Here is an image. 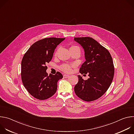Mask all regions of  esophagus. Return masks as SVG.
Returning <instances> with one entry per match:
<instances>
[{"mask_svg":"<svg viewBox=\"0 0 134 134\" xmlns=\"http://www.w3.org/2000/svg\"><path fill=\"white\" fill-rule=\"evenodd\" d=\"M64 77L65 79H68V77H69V76L68 75H64Z\"/></svg>","mask_w":134,"mask_h":134,"instance_id":"obj_1","label":"esophagus"}]
</instances>
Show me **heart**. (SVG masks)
Here are the masks:
<instances>
[{
	"instance_id": "b5f03b06",
	"label": "heart",
	"mask_w": 134,
	"mask_h": 134,
	"mask_svg": "<svg viewBox=\"0 0 134 134\" xmlns=\"http://www.w3.org/2000/svg\"><path fill=\"white\" fill-rule=\"evenodd\" d=\"M75 66L74 64H64L60 66V69L64 72L66 73H70L72 71V68Z\"/></svg>"
}]
</instances>
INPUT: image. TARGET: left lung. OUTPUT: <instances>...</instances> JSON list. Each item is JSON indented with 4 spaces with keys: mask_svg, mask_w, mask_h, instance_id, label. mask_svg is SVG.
Wrapping results in <instances>:
<instances>
[{
    "mask_svg": "<svg viewBox=\"0 0 134 134\" xmlns=\"http://www.w3.org/2000/svg\"><path fill=\"white\" fill-rule=\"evenodd\" d=\"M74 40L81 45L85 52L86 60L80 72L87 74L90 77L84 80L78 75L79 82L74 91L84 101H94L102 96L112 82L114 68L112 57L106 48L92 37H74Z\"/></svg>",
    "mask_w": 134,
    "mask_h": 134,
    "instance_id": "8db88e82",
    "label": "left lung"
}]
</instances>
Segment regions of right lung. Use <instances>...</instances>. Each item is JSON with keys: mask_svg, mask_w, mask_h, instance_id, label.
I'll return each mask as SVG.
<instances>
[{"mask_svg": "<svg viewBox=\"0 0 134 134\" xmlns=\"http://www.w3.org/2000/svg\"><path fill=\"white\" fill-rule=\"evenodd\" d=\"M65 38H44L33 43L24 54L21 63L23 85L35 98L46 100L55 94L57 82L63 78L57 71L48 75L46 64L52 59L54 49Z\"/></svg>", "mask_w": 134, "mask_h": 134, "instance_id": "add662e5", "label": "right lung"}]
</instances>
